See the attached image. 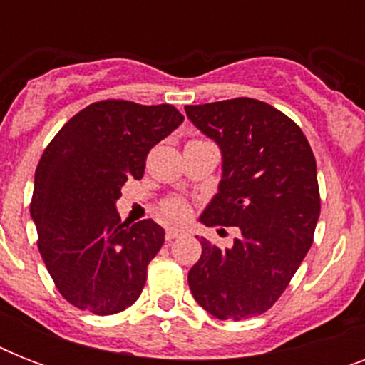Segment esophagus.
<instances>
[{"label":"esophagus","instance_id":"1","mask_svg":"<svg viewBox=\"0 0 365 365\" xmlns=\"http://www.w3.org/2000/svg\"><path fill=\"white\" fill-rule=\"evenodd\" d=\"M182 235H185V231L180 227H168L166 229V240H174L178 239V237H182Z\"/></svg>","mask_w":365,"mask_h":365}]
</instances>
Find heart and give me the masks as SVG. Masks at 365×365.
<instances>
[{
  "label": "heart",
  "instance_id": "obj_1",
  "mask_svg": "<svg viewBox=\"0 0 365 365\" xmlns=\"http://www.w3.org/2000/svg\"><path fill=\"white\" fill-rule=\"evenodd\" d=\"M160 212H163V216L168 217V220H183V217H187L189 206L185 200L174 197V199L165 200V202L160 205Z\"/></svg>",
  "mask_w": 365,
  "mask_h": 365
}]
</instances>
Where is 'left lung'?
<instances>
[{
  "label": "left lung",
  "instance_id": "8db88e82",
  "mask_svg": "<svg viewBox=\"0 0 365 365\" xmlns=\"http://www.w3.org/2000/svg\"><path fill=\"white\" fill-rule=\"evenodd\" d=\"M185 113L223 159L200 222L240 229L231 248L200 239L189 288L220 320L257 317L277 303L311 248L320 216L317 160L299 126L259 100L185 106Z\"/></svg>",
  "mask_w": 365,
  "mask_h": 365
}]
</instances>
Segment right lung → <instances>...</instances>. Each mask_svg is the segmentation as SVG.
I'll list each match as a JSON object with an SVG mask.
<instances>
[{"label":"right lung","mask_w":365,"mask_h":365,"mask_svg":"<svg viewBox=\"0 0 365 365\" xmlns=\"http://www.w3.org/2000/svg\"><path fill=\"white\" fill-rule=\"evenodd\" d=\"M183 123L170 104L94 102L73 115L43 151L30 214L37 248L68 303L100 317L140 297L148 265L165 242L153 220L121 222L115 202L145 157Z\"/></svg>","instance_id":"right-lung-1"}]
</instances>
